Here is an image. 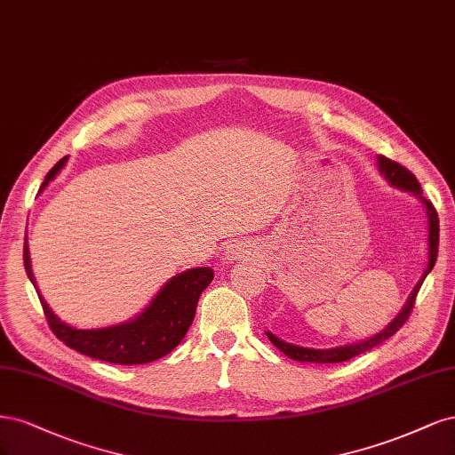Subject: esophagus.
<instances>
[{
	"label": "esophagus",
	"mask_w": 455,
	"mask_h": 455,
	"mask_svg": "<svg viewBox=\"0 0 455 455\" xmlns=\"http://www.w3.org/2000/svg\"><path fill=\"white\" fill-rule=\"evenodd\" d=\"M249 253L251 251H247V247L245 245H242V243H232V245H228V249H227V260H242V259H245Z\"/></svg>",
	"instance_id": "obj_1"
}]
</instances>
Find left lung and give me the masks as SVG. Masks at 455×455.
Listing matches in <instances>:
<instances>
[{
  "label": "left lung",
  "instance_id": "1",
  "mask_svg": "<svg viewBox=\"0 0 455 455\" xmlns=\"http://www.w3.org/2000/svg\"><path fill=\"white\" fill-rule=\"evenodd\" d=\"M378 170L379 173L384 175V178L387 180L389 185L397 187L401 190H406V193H412L416 198H419V202L425 206V210H427V221H429V238H427V243H429V260H427V268H425L421 280L416 283L414 291L410 292V297L404 304V307L401 310V314L395 317L391 323L382 331L378 332L374 336H371V339L366 340H361V342H355V344H347V346H339V347H331V349H312V347H302V346H295V344H289V342H283L277 339L275 334L272 332H267V336L270 339V342L283 351V354L291 359L295 361H302V363H342V361H347L351 357L355 355H361L364 354V351H369L376 346H379L382 342H386L387 339H391V336L397 332L404 323L406 319L410 317V312H412L414 307V302H416V297H418V291L423 283L425 277H427V274L433 270L435 262H436V255H438V215H436V210L433 208V204L423 196L421 193V185L418 183V180L414 178V173H410L404 166H401L399 163H395V160H389L386 156L379 155L378 156Z\"/></svg>",
  "mask_w": 455,
  "mask_h": 455
}]
</instances>
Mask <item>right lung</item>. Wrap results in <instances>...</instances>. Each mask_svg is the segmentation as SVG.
<instances>
[{
  "label": "right lung",
  "instance_id": "1",
  "mask_svg": "<svg viewBox=\"0 0 455 455\" xmlns=\"http://www.w3.org/2000/svg\"><path fill=\"white\" fill-rule=\"evenodd\" d=\"M66 163L68 156L58 160L54 168L47 173L39 193L56 178V173L66 166ZM24 268L37 291L47 323L56 334V339L83 355L115 364H143L168 355L185 339V334L195 319L196 304L202 291L213 280L212 268H190L187 272L173 275L170 282H166V285L156 292V297L138 317L121 325L83 331L60 321V317L51 310L45 299L41 297L32 272L30 249H28L26 238Z\"/></svg>",
  "mask_w": 455,
  "mask_h": 455
}]
</instances>
